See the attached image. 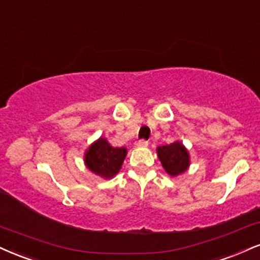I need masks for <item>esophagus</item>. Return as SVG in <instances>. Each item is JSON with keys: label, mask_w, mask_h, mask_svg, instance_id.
Wrapping results in <instances>:
<instances>
[{"label": "esophagus", "mask_w": 260, "mask_h": 260, "mask_svg": "<svg viewBox=\"0 0 260 260\" xmlns=\"http://www.w3.org/2000/svg\"><path fill=\"white\" fill-rule=\"evenodd\" d=\"M137 146H139V148H144V146H148V142L144 139H140L137 142Z\"/></svg>", "instance_id": "esophagus-1"}]
</instances>
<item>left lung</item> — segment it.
<instances>
[{"mask_svg":"<svg viewBox=\"0 0 260 260\" xmlns=\"http://www.w3.org/2000/svg\"><path fill=\"white\" fill-rule=\"evenodd\" d=\"M157 156L160 158L162 167L172 177H177L184 173L190 166L189 152L180 142L158 146Z\"/></svg>","mask_w":260,"mask_h":260,"instance_id":"1","label":"left lung"}]
</instances>
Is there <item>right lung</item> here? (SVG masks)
I'll return each instance as SVG.
<instances>
[{"label": "right lung", "instance_id": "1", "mask_svg": "<svg viewBox=\"0 0 260 260\" xmlns=\"http://www.w3.org/2000/svg\"><path fill=\"white\" fill-rule=\"evenodd\" d=\"M126 155V148H114L105 138H99L84 154V164L94 174L112 178L121 170Z\"/></svg>", "mask_w": 260, "mask_h": 260}]
</instances>
